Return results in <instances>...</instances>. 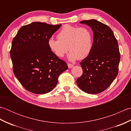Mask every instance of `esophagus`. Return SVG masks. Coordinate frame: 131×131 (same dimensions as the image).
I'll use <instances>...</instances> for the list:
<instances>
[{"instance_id": "34e87169", "label": "esophagus", "mask_w": 131, "mask_h": 131, "mask_svg": "<svg viewBox=\"0 0 131 131\" xmlns=\"http://www.w3.org/2000/svg\"><path fill=\"white\" fill-rule=\"evenodd\" d=\"M68 66L69 68H71L73 67L74 65H73V64H71V63H68Z\"/></svg>"}]
</instances>
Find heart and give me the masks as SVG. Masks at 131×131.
I'll return each instance as SVG.
<instances>
[{
	"label": "heart",
	"mask_w": 131,
	"mask_h": 131,
	"mask_svg": "<svg viewBox=\"0 0 131 131\" xmlns=\"http://www.w3.org/2000/svg\"><path fill=\"white\" fill-rule=\"evenodd\" d=\"M57 39L50 38L48 41L49 49L57 57H63L69 49V60H82L90 54L92 49L93 35L87 27L65 25L57 34Z\"/></svg>",
	"instance_id": "obj_1"
}]
</instances>
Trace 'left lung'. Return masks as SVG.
Here are the masks:
<instances>
[{
  "label": "left lung",
  "instance_id": "left-lung-1",
  "mask_svg": "<svg viewBox=\"0 0 131 131\" xmlns=\"http://www.w3.org/2000/svg\"><path fill=\"white\" fill-rule=\"evenodd\" d=\"M80 23L91 27L93 41L90 54L80 63L83 74L77 83L85 92L97 94L109 87L117 76L121 58L118 43L106 25L96 19Z\"/></svg>",
  "mask_w": 131,
  "mask_h": 131
}]
</instances>
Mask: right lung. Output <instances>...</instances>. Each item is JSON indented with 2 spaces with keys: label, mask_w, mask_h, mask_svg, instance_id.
Here are the masks:
<instances>
[{
  "label": "right lung",
  "mask_w": 131,
  "mask_h": 131,
  "mask_svg": "<svg viewBox=\"0 0 131 131\" xmlns=\"http://www.w3.org/2000/svg\"><path fill=\"white\" fill-rule=\"evenodd\" d=\"M61 26L34 22L22 26L12 40L10 56L14 74L32 93L49 92L56 86L60 75L68 69L48 46V40Z\"/></svg>",
  "instance_id": "right-lung-1"
}]
</instances>
